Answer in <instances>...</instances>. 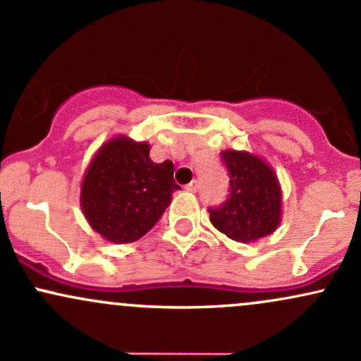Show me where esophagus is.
<instances>
[{"label":"esophagus","mask_w":361,"mask_h":361,"mask_svg":"<svg viewBox=\"0 0 361 361\" xmlns=\"http://www.w3.org/2000/svg\"><path fill=\"white\" fill-rule=\"evenodd\" d=\"M185 191H189V192H196V191H197V182H196V180L189 182V184L185 185Z\"/></svg>","instance_id":"esophagus-1"}]
</instances>
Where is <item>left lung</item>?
<instances>
[{
	"label": "left lung",
	"mask_w": 361,
	"mask_h": 361,
	"mask_svg": "<svg viewBox=\"0 0 361 361\" xmlns=\"http://www.w3.org/2000/svg\"><path fill=\"white\" fill-rule=\"evenodd\" d=\"M231 177V195L210 208V222L232 241L255 243L267 238L282 219V189L274 169L250 151H222Z\"/></svg>",
	"instance_id": "1"
}]
</instances>
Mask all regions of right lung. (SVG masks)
<instances>
[{
	"instance_id": "obj_1",
	"label": "right lung",
	"mask_w": 361,
	"mask_h": 361,
	"mask_svg": "<svg viewBox=\"0 0 361 361\" xmlns=\"http://www.w3.org/2000/svg\"><path fill=\"white\" fill-rule=\"evenodd\" d=\"M151 146L127 135L108 139L80 182V208L92 231L115 244L141 239L164 215L172 192L173 164H154Z\"/></svg>"
}]
</instances>
